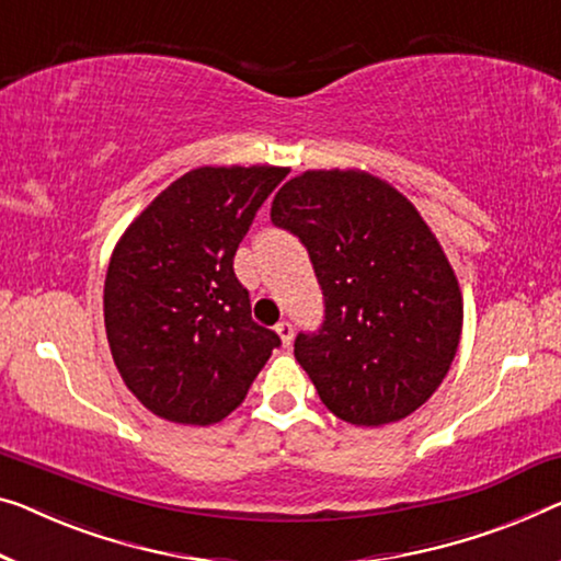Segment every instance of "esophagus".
Instances as JSON below:
<instances>
[{
  "mask_svg": "<svg viewBox=\"0 0 561 561\" xmlns=\"http://www.w3.org/2000/svg\"><path fill=\"white\" fill-rule=\"evenodd\" d=\"M277 334H279L282 345H284V347H289V345H291V340H295V328H291V322H289V320H282V322L277 324Z\"/></svg>",
  "mask_w": 561,
  "mask_h": 561,
  "instance_id": "esophagus-1",
  "label": "esophagus"
}]
</instances>
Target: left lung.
<instances>
[{"label": "left lung", "instance_id": "left-lung-1", "mask_svg": "<svg viewBox=\"0 0 561 561\" xmlns=\"http://www.w3.org/2000/svg\"><path fill=\"white\" fill-rule=\"evenodd\" d=\"M274 227L302 241L324 322L295 357L330 411L386 425L446 378L463 328L461 287L417 208L365 171H305L272 201Z\"/></svg>", "mask_w": 561, "mask_h": 561}]
</instances>
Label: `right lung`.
Returning a JSON list of instances; mask_svg holds the SVG:
<instances>
[{
  "label": "right lung",
  "instance_id": "add662e5",
  "mask_svg": "<svg viewBox=\"0 0 561 561\" xmlns=\"http://www.w3.org/2000/svg\"><path fill=\"white\" fill-rule=\"evenodd\" d=\"M289 169L201 165L161 191L113 249L105 332L115 367L150 413L211 425L237 411L279 347L252 320L233 254Z\"/></svg>",
  "mask_w": 561,
  "mask_h": 561
}]
</instances>
